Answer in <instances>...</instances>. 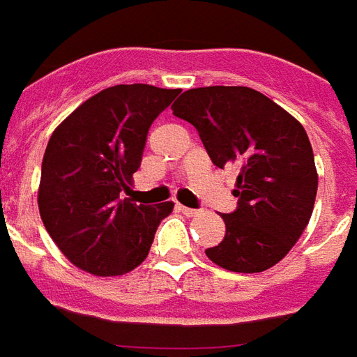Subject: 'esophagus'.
<instances>
[{"instance_id": "esophagus-1", "label": "esophagus", "mask_w": 357, "mask_h": 357, "mask_svg": "<svg viewBox=\"0 0 357 357\" xmlns=\"http://www.w3.org/2000/svg\"><path fill=\"white\" fill-rule=\"evenodd\" d=\"M178 209H181L186 217H197V215L202 213L199 209H190V207H184V205H178Z\"/></svg>"}]
</instances>
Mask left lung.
I'll return each instance as SVG.
<instances>
[{
  "label": "left lung",
  "instance_id": "left-lung-1",
  "mask_svg": "<svg viewBox=\"0 0 357 357\" xmlns=\"http://www.w3.org/2000/svg\"><path fill=\"white\" fill-rule=\"evenodd\" d=\"M196 127L217 167L238 165V209L205 249L217 266L255 274L282 261L308 226L317 192L310 140L298 119L251 87H197L171 106Z\"/></svg>",
  "mask_w": 357,
  "mask_h": 357
}]
</instances>
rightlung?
<instances>
[{"label": "right lung", "mask_w": 357, "mask_h": 357, "mask_svg": "<svg viewBox=\"0 0 357 357\" xmlns=\"http://www.w3.org/2000/svg\"><path fill=\"white\" fill-rule=\"evenodd\" d=\"M181 89L114 85L77 106L51 135L38 207L45 230L74 266L123 275L142 264L173 202L137 205L129 192L150 125Z\"/></svg>", "instance_id": "1"}]
</instances>
